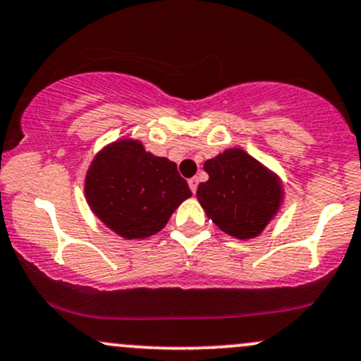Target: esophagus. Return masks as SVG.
<instances>
[{"label":"esophagus","mask_w":361,"mask_h":361,"mask_svg":"<svg viewBox=\"0 0 361 361\" xmlns=\"http://www.w3.org/2000/svg\"><path fill=\"white\" fill-rule=\"evenodd\" d=\"M188 185H190V190H192V192L195 193L197 192V187H199V178H190Z\"/></svg>","instance_id":"34e87169"}]
</instances>
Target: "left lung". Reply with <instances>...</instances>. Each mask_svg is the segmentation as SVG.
Masks as SVG:
<instances>
[{
    "label": "left lung",
    "mask_w": 361,
    "mask_h": 361,
    "mask_svg": "<svg viewBox=\"0 0 361 361\" xmlns=\"http://www.w3.org/2000/svg\"><path fill=\"white\" fill-rule=\"evenodd\" d=\"M204 169L209 180L199 185L197 199L209 219L233 238H257L283 207L279 174L243 149H226L205 161Z\"/></svg>",
    "instance_id": "1"
}]
</instances>
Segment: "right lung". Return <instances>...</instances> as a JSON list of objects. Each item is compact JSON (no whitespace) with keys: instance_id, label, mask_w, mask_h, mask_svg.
<instances>
[{"instance_id":"1","label":"right lung","mask_w":361,"mask_h":361,"mask_svg":"<svg viewBox=\"0 0 361 361\" xmlns=\"http://www.w3.org/2000/svg\"><path fill=\"white\" fill-rule=\"evenodd\" d=\"M84 193L94 216L123 240L159 233L181 202L192 197L173 161L154 156L130 137L111 142L94 156Z\"/></svg>"}]
</instances>
